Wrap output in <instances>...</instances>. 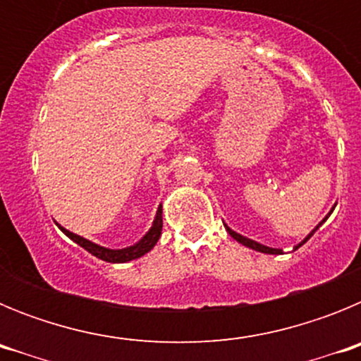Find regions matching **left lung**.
<instances>
[{
  "mask_svg": "<svg viewBox=\"0 0 361 361\" xmlns=\"http://www.w3.org/2000/svg\"><path fill=\"white\" fill-rule=\"evenodd\" d=\"M333 209H334V206H333ZM333 209H331V212H329V213H327V215H325V216H324V220H322L320 224H318V226H317V228H314V229H312V231H311V233H309V235H307V237H305V238H304V240L300 242V244H296V245H295V250H298L300 245H304V244H305V242H307V240H309V238H311V237H312V235H314V231H317V229H318V228H320V226H322V224H324L325 220L329 219V215H331V213H333ZM224 226H226V224H224ZM226 229H228V233H229V235H231V237H233V238H235V240H237V242H240V244H242V245H245V247H250V250H255V251H260V253H267V255H282V250H279V247H269V245H264V244H260V242H255V240H251V238H247V237H242L240 233H237V231H233V229H231V228H229V226H226Z\"/></svg>",
  "mask_w": 361,
  "mask_h": 361,
  "instance_id": "1",
  "label": "left lung"
}]
</instances>
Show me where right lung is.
Segmentation results:
<instances>
[{
    "instance_id": "obj_1",
    "label": "right lung",
    "mask_w": 361,
    "mask_h": 361,
    "mask_svg": "<svg viewBox=\"0 0 361 361\" xmlns=\"http://www.w3.org/2000/svg\"><path fill=\"white\" fill-rule=\"evenodd\" d=\"M57 228L61 229L65 233L66 237L72 238L75 244H79L82 250H86L88 253H92L94 257L101 258L104 262H111V264H123V262H130V260H135V258H141L142 255H146L148 251H152L155 247V244L161 238V231H162V204H159L157 213H155V219L152 222V228L146 231L145 237L141 238L135 244L128 245V247H121V250H110V247H104V245H99L95 242L88 240L85 237H79L75 233L68 231L66 228H63L61 224H57Z\"/></svg>"
}]
</instances>
